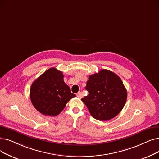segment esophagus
<instances>
[{"instance_id": "34e87169", "label": "esophagus", "mask_w": 159, "mask_h": 159, "mask_svg": "<svg viewBox=\"0 0 159 159\" xmlns=\"http://www.w3.org/2000/svg\"><path fill=\"white\" fill-rule=\"evenodd\" d=\"M77 96L78 97V98H82V93H81V92H79V93H77Z\"/></svg>"}]
</instances>
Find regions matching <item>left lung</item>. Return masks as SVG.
<instances>
[{"label":"left lung","instance_id":"8db88e82","mask_svg":"<svg viewBox=\"0 0 159 159\" xmlns=\"http://www.w3.org/2000/svg\"><path fill=\"white\" fill-rule=\"evenodd\" d=\"M86 89L89 93L81 100L92 117L99 121L114 118L127 101V92L121 79L107 70L89 75Z\"/></svg>","mask_w":159,"mask_h":159}]
</instances>
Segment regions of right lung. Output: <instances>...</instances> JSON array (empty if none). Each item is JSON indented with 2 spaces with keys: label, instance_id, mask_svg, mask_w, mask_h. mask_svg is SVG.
<instances>
[{
  "label": "right lung",
  "instance_id": "right-lung-1",
  "mask_svg": "<svg viewBox=\"0 0 159 159\" xmlns=\"http://www.w3.org/2000/svg\"><path fill=\"white\" fill-rule=\"evenodd\" d=\"M75 96L64 82L62 72L54 67L47 70L34 80L30 90L33 106L45 116L58 115Z\"/></svg>",
  "mask_w": 159,
  "mask_h": 159
}]
</instances>
